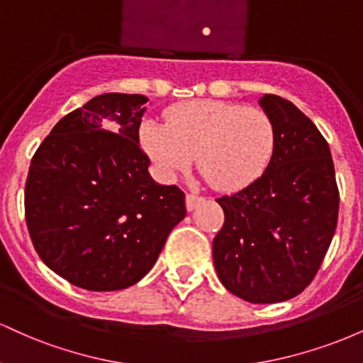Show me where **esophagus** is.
<instances>
[{
  "label": "esophagus",
  "instance_id": "1",
  "mask_svg": "<svg viewBox=\"0 0 363 363\" xmlns=\"http://www.w3.org/2000/svg\"><path fill=\"white\" fill-rule=\"evenodd\" d=\"M201 196H198V194H194V193H187L186 194V208L187 210H194L196 206H198V203L201 201Z\"/></svg>",
  "mask_w": 363,
  "mask_h": 363
}]
</instances>
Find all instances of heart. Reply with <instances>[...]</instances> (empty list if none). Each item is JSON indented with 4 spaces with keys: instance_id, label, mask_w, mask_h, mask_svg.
<instances>
[{
    "instance_id": "b5f03b06",
    "label": "heart",
    "mask_w": 363,
    "mask_h": 363,
    "mask_svg": "<svg viewBox=\"0 0 363 363\" xmlns=\"http://www.w3.org/2000/svg\"><path fill=\"white\" fill-rule=\"evenodd\" d=\"M140 140L164 179L176 177L194 158L211 187L237 191L268 167L278 131L272 116L259 107L196 101L172 107L165 124L143 123Z\"/></svg>"
}]
</instances>
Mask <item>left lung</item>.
I'll return each instance as SVG.
<instances>
[{
  "label": "left lung",
  "mask_w": 363,
  "mask_h": 363,
  "mask_svg": "<svg viewBox=\"0 0 363 363\" xmlns=\"http://www.w3.org/2000/svg\"><path fill=\"white\" fill-rule=\"evenodd\" d=\"M259 104L277 124V148L261 177L216 199L225 222L213 239V262L230 294L274 303L314 280L338 223L340 193L315 124L278 95H262Z\"/></svg>",
  "instance_id": "obj_1"
}]
</instances>
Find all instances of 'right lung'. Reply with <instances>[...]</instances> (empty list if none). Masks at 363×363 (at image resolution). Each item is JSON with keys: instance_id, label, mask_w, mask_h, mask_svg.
I'll return each mask as SVG.
<instances>
[{"instance_id": "obj_1", "label": "right lung", "mask_w": 363, "mask_h": 363, "mask_svg": "<svg viewBox=\"0 0 363 363\" xmlns=\"http://www.w3.org/2000/svg\"><path fill=\"white\" fill-rule=\"evenodd\" d=\"M148 99L104 94L65 116L37 148L25 220L37 254L91 291L135 285L186 216L184 193L150 177L140 148Z\"/></svg>"}]
</instances>
